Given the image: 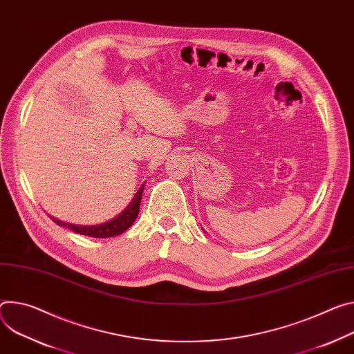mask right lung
Segmentation results:
<instances>
[{"mask_svg":"<svg viewBox=\"0 0 354 354\" xmlns=\"http://www.w3.org/2000/svg\"><path fill=\"white\" fill-rule=\"evenodd\" d=\"M142 185L140 187V190L136 194L134 199L130 202L117 217L102 223V224H94V226H79V224H72V223H66V221H62L59 218L50 217L57 226H63L66 227L77 234H83L87 237H94V239H106V237H114L118 236L121 233H124L128 227L133 226V223L136 221L138 212H140V205H141V198H142V190H144Z\"/></svg>","mask_w":354,"mask_h":354,"instance_id":"obj_1","label":"right lung"}]
</instances>
